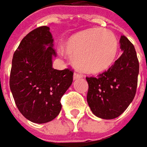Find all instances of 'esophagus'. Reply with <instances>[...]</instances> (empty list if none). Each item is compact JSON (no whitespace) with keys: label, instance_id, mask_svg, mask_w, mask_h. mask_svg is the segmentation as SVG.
I'll return each mask as SVG.
<instances>
[{"label":"esophagus","instance_id":"34e87169","mask_svg":"<svg viewBox=\"0 0 147 147\" xmlns=\"http://www.w3.org/2000/svg\"><path fill=\"white\" fill-rule=\"evenodd\" d=\"M82 77V74H81L79 71H75L74 73V80H76L78 78H81Z\"/></svg>","mask_w":147,"mask_h":147}]
</instances>
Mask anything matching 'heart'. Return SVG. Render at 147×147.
<instances>
[{"mask_svg": "<svg viewBox=\"0 0 147 147\" xmlns=\"http://www.w3.org/2000/svg\"><path fill=\"white\" fill-rule=\"evenodd\" d=\"M65 49L78 69L98 73L113 63L118 51V42L113 34L108 30L90 28L71 37Z\"/></svg>", "mask_w": 147, "mask_h": 147, "instance_id": "heart-1", "label": "heart"}]
</instances>
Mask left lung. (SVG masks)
<instances>
[{
	"instance_id": "left-lung-1",
	"label": "left lung",
	"mask_w": 147,
	"mask_h": 147,
	"mask_svg": "<svg viewBox=\"0 0 147 147\" xmlns=\"http://www.w3.org/2000/svg\"><path fill=\"white\" fill-rule=\"evenodd\" d=\"M121 56L108 71L98 76L86 77L87 103L97 117L112 119L119 117L133 101L137 88L139 61L132 43L121 36Z\"/></svg>"
}]
</instances>
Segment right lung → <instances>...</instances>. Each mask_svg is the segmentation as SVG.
<instances>
[{"mask_svg":"<svg viewBox=\"0 0 147 147\" xmlns=\"http://www.w3.org/2000/svg\"><path fill=\"white\" fill-rule=\"evenodd\" d=\"M52 34L47 26L27 34L14 52L10 88L20 113L28 120L44 124L61 110L60 99L73 81V71L52 67L56 56Z\"/></svg>","mask_w":147,"mask_h":147,"instance_id":"obj_1","label":"right lung"}]
</instances>
